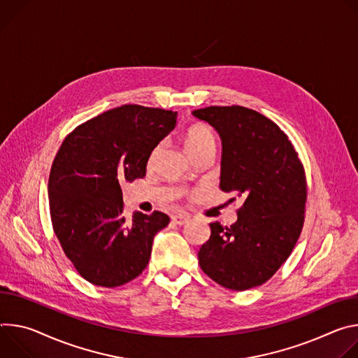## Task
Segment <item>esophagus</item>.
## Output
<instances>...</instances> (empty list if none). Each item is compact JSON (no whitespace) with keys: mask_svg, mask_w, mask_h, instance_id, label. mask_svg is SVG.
Segmentation results:
<instances>
[{"mask_svg":"<svg viewBox=\"0 0 358 358\" xmlns=\"http://www.w3.org/2000/svg\"><path fill=\"white\" fill-rule=\"evenodd\" d=\"M187 217L186 216H182V215H176V216H172V223L173 224H178V226H183L187 223Z\"/></svg>","mask_w":358,"mask_h":358,"instance_id":"esophagus-1","label":"esophagus"}]
</instances>
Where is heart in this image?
I'll use <instances>...</instances> for the list:
<instances>
[{"instance_id":"heart-1","label":"heart","mask_w":358,"mask_h":358,"mask_svg":"<svg viewBox=\"0 0 358 358\" xmlns=\"http://www.w3.org/2000/svg\"><path fill=\"white\" fill-rule=\"evenodd\" d=\"M185 146L189 155L206 148H216V135L209 125L194 124L185 134ZM156 152L157 149L155 150V153Z\"/></svg>"}]
</instances>
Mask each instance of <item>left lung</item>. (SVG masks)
I'll return each mask as SVG.
<instances>
[{
	"mask_svg": "<svg viewBox=\"0 0 358 358\" xmlns=\"http://www.w3.org/2000/svg\"><path fill=\"white\" fill-rule=\"evenodd\" d=\"M222 141L220 189L242 197L230 227L210 223L201 268L217 285L248 290L263 285L290 256L303 227L304 168L287 135L264 115L243 106L192 112Z\"/></svg>",
	"mask_w": 358,
	"mask_h": 358,
	"instance_id": "left-lung-1",
	"label": "left lung"
}]
</instances>
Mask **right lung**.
I'll list each match as a JSON object with an SVG mask.
<instances>
[{"instance_id": "1", "label": "right lung", "mask_w": 358, "mask_h": 358, "mask_svg": "<svg viewBox=\"0 0 358 358\" xmlns=\"http://www.w3.org/2000/svg\"><path fill=\"white\" fill-rule=\"evenodd\" d=\"M178 112L122 105L79 125L62 142L48 180L54 231L78 273L101 287L122 286L148 266L162 212L124 215L122 182L143 178L152 150Z\"/></svg>"}]
</instances>
